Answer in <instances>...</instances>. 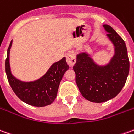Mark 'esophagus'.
<instances>
[{
    "label": "esophagus",
    "instance_id": "34e87169",
    "mask_svg": "<svg viewBox=\"0 0 134 134\" xmlns=\"http://www.w3.org/2000/svg\"><path fill=\"white\" fill-rule=\"evenodd\" d=\"M66 60H67V64H69V66L72 67L74 64H75V62H76V59H75V54L73 53H72V52L68 53L67 54V59H66Z\"/></svg>",
    "mask_w": 134,
    "mask_h": 134
}]
</instances>
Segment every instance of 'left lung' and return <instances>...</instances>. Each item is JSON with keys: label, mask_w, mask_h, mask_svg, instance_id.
Masks as SVG:
<instances>
[{"label": "left lung", "mask_w": 134, "mask_h": 134, "mask_svg": "<svg viewBox=\"0 0 134 134\" xmlns=\"http://www.w3.org/2000/svg\"><path fill=\"white\" fill-rule=\"evenodd\" d=\"M106 36L113 43L114 55L108 63L99 64L89 54H77L73 66L75 81L82 96L90 102L101 103L115 97L124 86L129 72L126 43L109 25H103Z\"/></svg>", "instance_id": "8db88e82"}]
</instances>
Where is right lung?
<instances>
[{"instance_id": "add662e5", "label": "right lung", "mask_w": 134, "mask_h": 134, "mask_svg": "<svg viewBox=\"0 0 134 134\" xmlns=\"http://www.w3.org/2000/svg\"><path fill=\"white\" fill-rule=\"evenodd\" d=\"M12 40L7 51L5 60V72L8 83L19 98L29 105L45 107L51 104L57 98L58 89L62 78L69 69L66 58L52 64L46 73L37 80L22 81L12 74L10 67V51L12 46Z\"/></svg>"}]
</instances>
